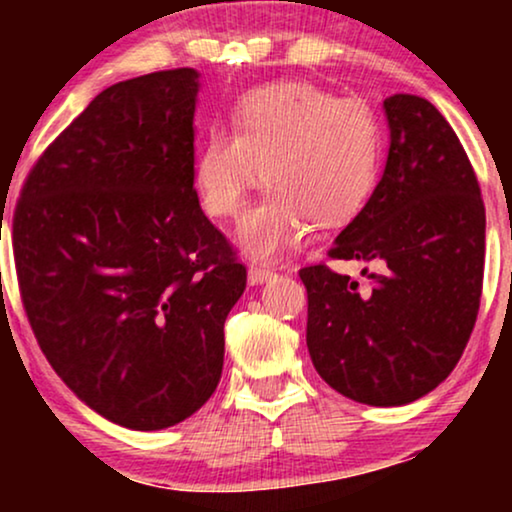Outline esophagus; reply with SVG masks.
Listing matches in <instances>:
<instances>
[{"instance_id":"esophagus-1","label":"esophagus","mask_w":512,"mask_h":512,"mask_svg":"<svg viewBox=\"0 0 512 512\" xmlns=\"http://www.w3.org/2000/svg\"><path fill=\"white\" fill-rule=\"evenodd\" d=\"M274 269L264 267V264H248V279L250 284H264L267 279H272Z\"/></svg>"}]
</instances>
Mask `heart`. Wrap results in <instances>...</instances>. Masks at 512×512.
<instances>
[{
	"label": "heart",
	"instance_id": "obj_1",
	"mask_svg": "<svg viewBox=\"0 0 512 512\" xmlns=\"http://www.w3.org/2000/svg\"><path fill=\"white\" fill-rule=\"evenodd\" d=\"M383 127L368 103L310 81L252 88L233 110V132L209 129L195 156V187L214 219H236L264 180L267 195L240 228L255 257L293 248L320 226H342L378 185ZM265 173H261V166Z\"/></svg>",
	"mask_w": 512,
	"mask_h": 512
}]
</instances>
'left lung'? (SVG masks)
Returning <instances> with one entry per match:
<instances>
[{
    "label": "left lung",
    "mask_w": 512,
    "mask_h": 512,
    "mask_svg": "<svg viewBox=\"0 0 512 512\" xmlns=\"http://www.w3.org/2000/svg\"><path fill=\"white\" fill-rule=\"evenodd\" d=\"M390 154L378 187L327 255L368 284L303 267L310 358L339 395L373 407L424 397L472 337L484 286L486 214L467 151L426 98L385 101Z\"/></svg>",
    "instance_id": "left-lung-1"
}]
</instances>
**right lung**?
I'll return each instance as SVG.
<instances>
[{
    "label": "right lung",
    "instance_id": "right-lung-1",
    "mask_svg": "<svg viewBox=\"0 0 512 512\" xmlns=\"http://www.w3.org/2000/svg\"><path fill=\"white\" fill-rule=\"evenodd\" d=\"M197 72L98 93L14 209L16 276L40 351L81 402L158 431L216 390L223 322L248 272L195 190Z\"/></svg>",
    "mask_w": 512,
    "mask_h": 512
}]
</instances>
